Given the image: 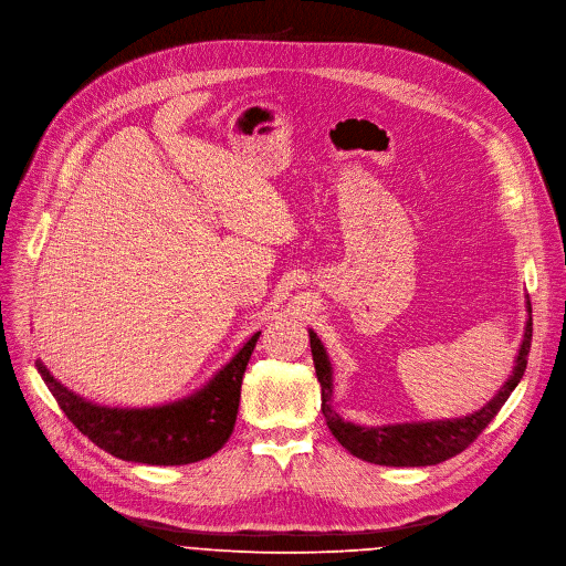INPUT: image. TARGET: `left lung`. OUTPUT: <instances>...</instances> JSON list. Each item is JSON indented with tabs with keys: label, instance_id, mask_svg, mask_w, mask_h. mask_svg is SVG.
<instances>
[{
	"label": "left lung",
	"instance_id": "8db88e82",
	"mask_svg": "<svg viewBox=\"0 0 566 566\" xmlns=\"http://www.w3.org/2000/svg\"><path fill=\"white\" fill-rule=\"evenodd\" d=\"M531 340H533V318H528L526 323V334L522 340L515 370H512L510 379L499 390V395L490 403H485L479 413H472L470 418H462V420L364 429V427L343 422L340 416L332 408V368L318 336L310 332L316 377L321 381V395H323L321 408L329 431L352 455L375 462V465H386V468L438 465V462L465 451L483 433V429L494 420L501 406L507 401L510 392L515 390L517 384L522 381L528 364Z\"/></svg>",
	"mask_w": 566,
	"mask_h": 566
}]
</instances>
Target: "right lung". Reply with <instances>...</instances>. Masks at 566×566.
I'll list each match as a JSON object with an SVG mask.
<instances>
[{
	"label": "right lung",
	"instance_id": "obj_1",
	"mask_svg": "<svg viewBox=\"0 0 566 566\" xmlns=\"http://www.w3.org/2000/svg\"><path fill=\"white\" fill-rule=\"evenodd\" d=\"M262 332H256L232 361L189 399L158 408H106L81 399L35 361L40 377L67 420L96 447L122 460L146 465H189L217 453L230 438L245 366Z\"/></svg>",
	"mask_w": 566,
	"mask_h": 566
}]
</instances>
